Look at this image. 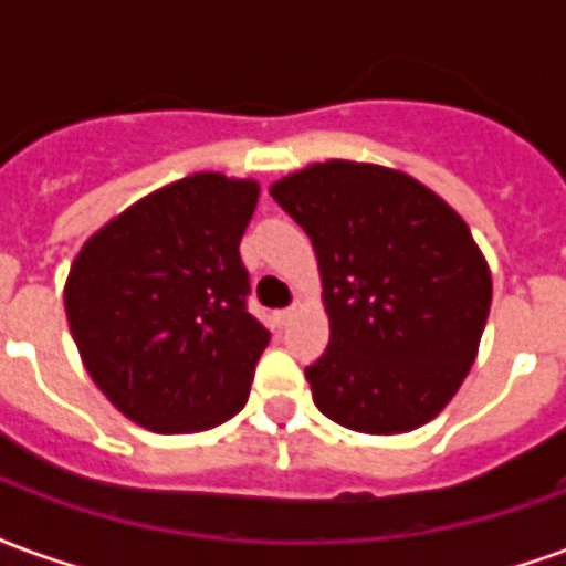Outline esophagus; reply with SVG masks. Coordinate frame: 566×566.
<instances>
[{"mask_svg": "<svg viewBox=\"0 0 566 566\" xmlns=\"http://www.w3.org/2000/svg\"><path fill=\"white\" fill-rule=\"evenodd\" d=\"M294 315H296V306L282 308V312H275V324H279V327H287V324L294 321Z\"/></svg>", "mask_w": 566, "mask_h": 566, "instance_id": "34e87169", "label": "esophagus"}]
</instances>
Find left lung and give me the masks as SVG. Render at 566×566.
Listing matches in <instances>:
<instances>
[{"label":"left lung","instance_id":"obj_1","mask_svg":"<svg viewBox=\"0 0 566 566\" xmlns=\"http://www.w3.org/2000/svg\"><path fill=\"white\" fill-rule=\"evenodd\" d=\"M270 193L318 258L331 345L306 367L315 406L376 437L437 418L473 367L491 308V270L461 214L376 163H312Z\"/></svg>","mask_w":566,"mask_h":566}]
</instances>
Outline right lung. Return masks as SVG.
Returning a JSON list of instances; mask_svg holds the SVG:
<instances>
[{"label":"right lung","instance_id":"obj_1","mask_svg":"<svg viewBox=\"0 0 566 566\" xmlns=\"http://www.w3.org/2000/svg\"><path fill=\"white\" fill-rule=\"evenodd\" d=\"M260 185L187 175L105 223L72 260L66 318L96 388L154 433H199L248 403L270 333L248 315L239 242Z\"/></svg>","mask_w":566,"mask_h":566}]
</instances>
